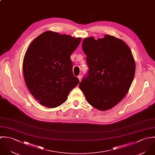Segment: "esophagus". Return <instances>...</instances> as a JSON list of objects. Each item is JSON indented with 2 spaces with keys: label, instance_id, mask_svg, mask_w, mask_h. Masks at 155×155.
<instances>
[{
  "label": "esophagus",
  "instance_id": "1",
  "mask_svg": "<svg viewBox=\"0 0 155 155\" xmlns=\"http://www.w3.org/2000/svg\"><path fill=\"white\" fill-rule=\"evenodd\" d=\"M78 79H79V81H80V82L81 81V79H82V76L81 75H79L78 77Z\"/></svg>",
  "mask_w": 155,
  "mask_h": 155
}]
</instances>
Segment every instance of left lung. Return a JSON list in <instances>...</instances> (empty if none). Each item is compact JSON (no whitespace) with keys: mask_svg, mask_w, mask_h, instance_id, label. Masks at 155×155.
Listing matches in <instances>:
<instances>
[{"mask_svg":"<svg viewBox=\"0 0 155 155\" xmlns=\"http://www.w3.org/2000/svg\"><path fill=\"white\" fill-rule=\"evenodd\" d=\"M82 48L89 68L79 88L88 103L100 111L113 108L128 92L135 72V62L123 40L109 35L84 38Z\"/></svg>","mask_w":155,"mask_h":155,"instance_id":"1","label":"left lung"}]
</instances>
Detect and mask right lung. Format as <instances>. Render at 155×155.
<instances>
[{"mask_svg": "<svg viewBox=\"0 0 155 155\" xmlns=\"http://www.w3.org/2000/svg\"><path fill=\"white\" fill-rule=\"evenodd\" d=\"M81 41V38L46 31L28 47L23 62V76L29 92L42 105L60 106L78 84L70 56Z\"/></svg>", "mask_w": 155, "mask_h": 155, "instance_id": "1", "label": "right lung"}]
</instances>
